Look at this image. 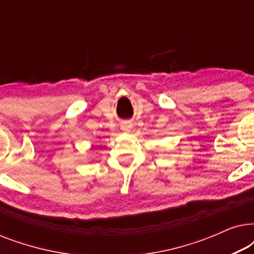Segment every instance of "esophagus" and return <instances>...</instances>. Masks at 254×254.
I'll return each instance as SVG.
<instances>
[{"mask_svg":"<svg viewBox=\"0 0 254 254\" xmlns=\"http://www.w3.org/2000/svg\"><path fill=\"white\" fill-rule=\"evenodd\" d=\"M121 129H123L125 133H128V131H130V129H131V125L128 123H124L123 125H121Z\"/></svg>","mask_w":254,"mask_h":254,"instance_id":"esophagus-1","label":"esophagus"}]
</instances>
